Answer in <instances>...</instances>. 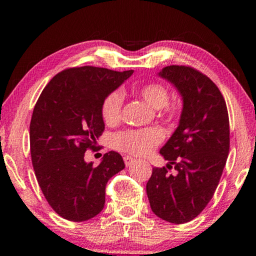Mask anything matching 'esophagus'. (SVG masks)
Listing matches in <instances>:
<instances>
[{"label": "esophagus", "mask_w": 256, "mask_h": 256, "mask_svg": "<svg viewBox=\"0 0 256 256\" xmlns=\"http://www.w3.org/2000/svg\"><path fill=\"white\" fill-rule=\"evenodd\" d=\"M124 164H126V166H132V164L134 163L136 160H135V158H132V156H124Z\"/></svg>", "instance_id": "obj_1"}]
</instances>
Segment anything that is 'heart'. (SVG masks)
<instances>
[{
  "mask_svg": "<svg viewBox=\"0 0 256 256\" xmlns=\"http://www.w3.org/2000/svg\"><path fill=\"white\" fill-rule=\"evenodd\" d=\"M136 93L155 110H160L168 104L170 93L168 88L160 82L146 84L136 90ZM124 96L120 90H113L102 101L101 114L107 124H115L120 121ZM166 113L174 116V110L166 108ZM160 141V134L155 129H143V130H127L115 136L114 143L118 149L129 152L132 155H146L150 152L154 146Z\"/></svg>",
  "mask_w": 256,
  "mask_h": 256,
  "instance_id": "obj_1",
  "label": "heart"
}]
</instances>
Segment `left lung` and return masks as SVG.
<instances>
[{
  "instance_id": "8db88e82",
  "label": "left lung",
  "mask_w": 256,
  "mask_h": 256,
  "mask_svg": "<svg viewBox=\"0 0 256 256\" xmlns=\"http://www.w3.org/2000/svg\"><path fill=\"white\" fill-rule=\"evenodd\" d=\"M160 76L183 99L180 124L162 149L169 163L152 168L146 194L152 212L171 224L191 222L218 186L230 152V120L222 92L208 76L190 66L170 65ZM175 168L176 174L168 170Z\"/></svg>"
}]
</instances>
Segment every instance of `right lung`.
Listing matches in <instances>:
<instances>
[{"mask_svg":"<svg viewBox=\"0 0 256 256\" xmlns=\"http://www.w3.org/2000/svg\"><path fill=\"white\" fill-rule=\"evenodd\" d=\"M82 66L59 72L45 86L30 122V152L37 182L48 205L70 222L102 211L106 184L124 169L118 152L104 154L98 166L84 160L104 129L101 106L132 74Z\"/></svg>","mask_w":256,"mask_h":256,"instance_id":"obj_1","label":"right lung"}]
</instances>
